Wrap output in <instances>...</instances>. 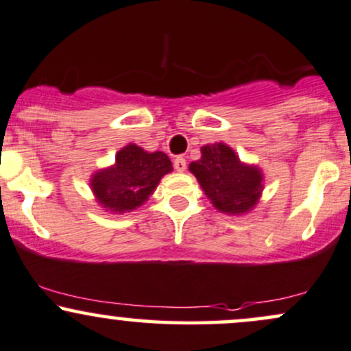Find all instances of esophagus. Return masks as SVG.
Returning a JSON list of instances; mask_svg holds the SVG:
<instances>
[{
    "label": "esophagus",
    "instance_id": "34e87169",
    "mask_svg": "<svg viewBox=\"0 0 351 351\" xmlns=\"http://www.w3.org/2000/svg\"><path fill=\"white\" fill-rule=\"evenodd\" d=\"M173 167H175L176 171H184L186 170V160H184L183 156H176V158L173 160Z\"/></svg>",
    "mask_w": 351,
    "mask_h": 351
}]
</instances>
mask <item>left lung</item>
I'll list each match as a JSON object with an SVG mask.
<instances>
[{
    "label": "left lung",
    "mask_w": 351,
    "mask_h": 351,
    "mask_svg": "<svg viewBox=\"0 0 351 351\" xmlns=\"http://www.w3.org/2000/svg\"><path fill=\"white\" fill-rule=\"evenodd\" d=\"M213 206L228 215H244L256 206L263 193V173L257 167L241 163L231 147L204 145L201 158L189 163Z\"/></svg>",
    "instance_id": "8db88e82"
}]
</instances>
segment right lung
I'll return each mask as SVG.
<instances>
[{
    "mask_svg": "<svg viewBox=\"0 0 351 351\" xmlns=\"http://www.w3.org/2000/svg\"><path fill=\"white\" fill-rule=\"evenodd\" d=\"M171 170L167 153H148L138 145L128 143L115 155V165L92 176L90 186L107 211H134L153 195L160 180Z\"/></svg>",
    "mask_w": 351,
    "mask_h": 351,
    "instance_id": "1",
    "label": "right lung"
}]
</instances>
